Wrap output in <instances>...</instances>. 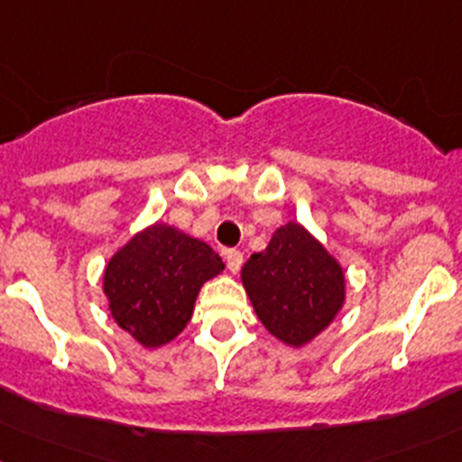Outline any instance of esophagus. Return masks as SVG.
Wrapping results in <instances>:
<instances>
[{
	"instance_id": "1",
	"label": "esophagus",
	"mask_w": 462,
	"mask_h": 462,
	"mask_svg": "<svg viewBox=\"0 0 462 462\" xmlns=\"http://www.w3.org/2000/svg\"><path fill=\"white\" fill-rule=\"evenodd\" d=\"M225 255H226V266H229L231 273H237V271H240L242 263H245V258H242L240 251H226Z\"/></svg>"
}]
</instances>
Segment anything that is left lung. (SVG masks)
I'll return each instance as SVG.
<instances>
[{
	"mask_svg": "<svg viewBox=\"0 0 462 462\" xmlns=\"http://www.w3.org/2000/svg\"><path fill=\"white\" fill-rule=\"evenodd\" d=\"M240 278L264 329L293 349L316 340L345 307V269L300 222L278 226Z\"/></svg>",
	"mask_w": 462,
	"mask_h": 462,
	"instance_id": "left-lung-1",
	"label": "left lung"
}]
</instances>
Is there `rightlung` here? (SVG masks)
<instances>
[{"label": "right lung", "mask_w": 462, "mask_h": 462, "mask_svg": "<svg viewBox=\"0 0 462 462\" xmlns=\"http://www.w3.org/2000/svg\"><path fill=\"white\" fill-rule=\"evenodd\" d=\"M222 271L207 242L153 222L108 258L102 291L117 327L144 349H158L182 334L199 289Z\"/></svg>", "instance_id": "add662e5"}]
</instances>
